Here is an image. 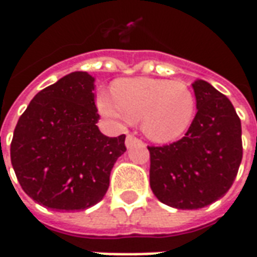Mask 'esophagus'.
I'll list each match as a JSON object with an SVG mask.
<instances>
[{"label": "esophagus", "instance_id": "obj_1", "mask_svg": "<svg viewBox=\"0 0 257 257\" xmlns=\"http://www.w3.org/2000/svg\"><path fill=\"white\" fill-rule=\"evenodd\" d=\"M138 143H140V145H143V142L140 139H138V138H135L134 135H128L126 136V140H125V145H126V147L128 149H131L132 146L138 145Z\"/></svg>", "mask_w": 257, "mask_h": 257}]
</instances>
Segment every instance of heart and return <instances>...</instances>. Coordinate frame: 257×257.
Returning <instances> with one entry per match:
<instances>
[{
  "mask_svg": "<svg viewBox=\"0 0 257 257\" xmlns=\"http://www.w3.org/2000/svg\"><path fill=\"white\" fill-rule=\"evenodd\" d=\"M112 97L100 95L103 115L121 122H140L149 139L171 143L182 138L195 117V96L182 81L161 78L121 79L112 85Z\"/></svg>",
  "mask_w": 257,
  "mask_h": 257,
  "instance_id": "1",
  "label": "heart"
}]
</instances>
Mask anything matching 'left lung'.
Instances as JSON below:
<instances>
[{"mask_svg":"<svg viewBox=\"0 0 257 257\" xmlns=\"http://www.w3.org/2000/svg\"><path fill=\"white\" fill-rule=\"evenodd\" d=\"M193 89L198 111L186 135L149 147L151 190L176 209H199L221 198L242 160L241 119L231 101L202 79Z\"/></svg>","mask_w":257,"mask_h":257,"instance_id":"1","label":"left lung"}]
</instances>
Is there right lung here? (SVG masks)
Masks as SVG:
<instances>
[{"label":"right lung","instance_id":"obj_1","mask_svg":"<svg viewBox=\"0 0 257 257\" xmlns=\"http://www.w3.org/2000/svg\"><path fill=\"white\" fill-rule=\"evenodd\" d=\"M95 78L64 75L38 92L20 115L11 162L22 189L53 210H84L103 199L114 164L126 151L125 135L97 128Z\"/></svg>","mask_w":257,"mask_h":257}]
</instances>
